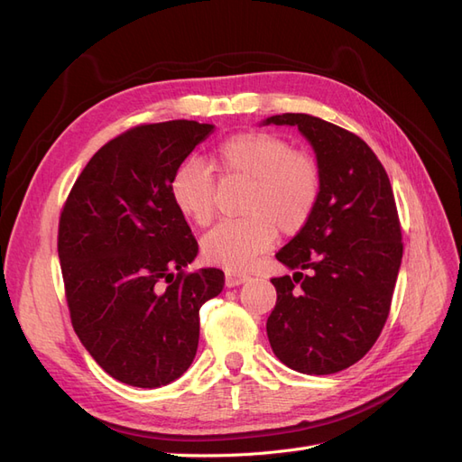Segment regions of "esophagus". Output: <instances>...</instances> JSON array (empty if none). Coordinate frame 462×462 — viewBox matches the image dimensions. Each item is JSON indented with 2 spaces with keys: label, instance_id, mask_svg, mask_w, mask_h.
I'll use <instances>...</instances> for the list:
<instances>
[{
  "label": "esophagus",
  "instance_id": "obj_1",
  "mask_svg": "<svg viewBox=\"0 0 462 462\" xmlns=\"http://www.w3.org/2000/svg\"><path fill=\"white\" fill-rule=\"evenodd\" d=\"M245 282H248V275H245V273H235V272H226V285H227V287L243 285Z\"/></svg>",
  "mask_w": 462,
  "mask_h": 462
}]
</instances>
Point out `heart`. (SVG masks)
<instances>
[{
    "label": "heart",
    "instance_id": "b5f03b06",
    "mask_svg": "<svg viewBox=\"0 0 462 462\" xmlns=\"http://www.w3.org/2000/svg\"><path fill=\"white\" fill-rule=\"evenodd\" d=\"M209 167L223 177L248 179L239 219H226L204 235V256L229 270H245L268 250L277 231L299 233L319 200V165L310 153L292 150L283 136L245 131L227 136L209 152ZM177 212L208 226L216 209L214 179L200 165H183L170 183Z\"/></svg>",
    "mask_w": 462,
    "mask_h": 462
}]
</instances>
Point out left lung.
<instances>
[{"instance_id": "1", "label": "left lung", "mask_w": 462, "mask_h": 462, "mask_svg": "<svg viewBox=\"0 0 462 462\" xmlns=\"http://www.w3.org/2000/svg\"><path fill=\"white\" fill-rule=\"evenodd\" d=\"M262 125L299 127L321 175L310 221L275 254L297 272L272 279V351L300 374L341 372L370 351L389 316L402 258L393 190L372 148L337 125L306 114Z\"/></svg>"}]
</instances>
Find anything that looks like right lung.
I'll use <instances>...</instances> for the list:
<instances>
[{"label": "right lung", "mask_w": 462, "mask_h": 462, "mask_svg": "<svg viewBox=\"0 0 462 462\" xmlns=\"http://www.w3.org/2000/svg\"><path fill=\"white\" fill-rule=\"evenodd\" d=\"M214 125L165 121L97 150L69 192L58 253L75 333L111 377L162 387L192 365L200 306L226 275L187 273L199 243L170 197L180 163Z\"/></svg>", "instance_id": "add662e5"}]
</instances>
